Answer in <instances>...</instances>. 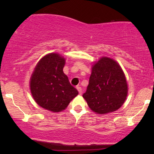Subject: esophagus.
I'll use <instances>...</instances> for the list:
<instances>
[{
  "label": "esophagus",
  "mask_w": 154,
  "mask_h": 154,
  "mask_svg": "<svg viewBox=\"0 0 154 154\" xmlns=\"http://www.w3.org/2000/svg\"><path fill=\"white\" fill-rule=\"evenodd\" d=\"M77 91H78V92H79V95H81L82 94V88H81L80 87H77Z\"/></svg>",
  "instance_id": "1"
}]
</instances>
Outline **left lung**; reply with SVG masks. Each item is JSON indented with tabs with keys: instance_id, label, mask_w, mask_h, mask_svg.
I'll return each mask as SVG.
<instances>
[{
	"instance_id": "left-lung-1",
	"label": "left lung",
	"mask_w": 154,
	"mask_h": 154,
	"mask_svg": "<svg viewBox=\"0 0 154 154\" xmlns=\"http://www.w3.org/2000/svg\"><path fill=\"white\" fill-rule=\"evenodd\" d=\"M128 92L126 77L119 63L102 57L93 65L87 91L82 97L92 111L105 114L119 109Z\"/></svg>"
}]
</instances>
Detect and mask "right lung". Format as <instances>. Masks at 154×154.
I'll return each mask as SVG.
<instances>
[{"instance_id":"1","label":"right lung","mask_w":154,"mask_h":154,"mask_svg":"<svg viewBox=\"0 0 154 154\" xmlns=\"http://www.w3.org/2000/svg\"><path fill=\"white\" fill-rule=\"evenodd\" d=\"M65 59L58 54L45 55L39 61L30 78L32 95L37 103L53 112L64 110L78 91L63 73Z\"/></svg>"}]
</instances>
